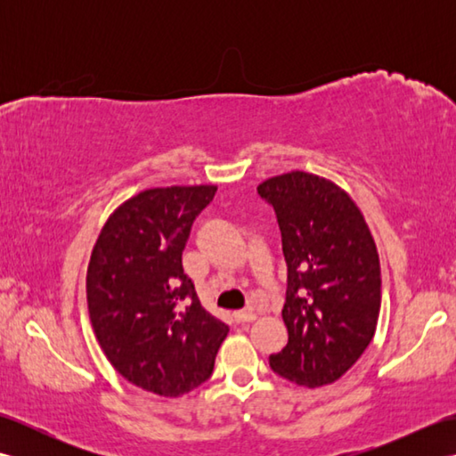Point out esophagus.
I'll list each match as a JSON object with an SVG mask.
<instances>
[{
  "instance_id": "esophagus-1",
  "label": "esophagus",
  "mask_w": 456,
  "mask_h": 456,
  "mask_svg": "<svg viewBox=\"0 0 456 456\" xmlns=\"http://www.w3.org/2000/svg\"><path fill=\"white\" fill-rule=\"evenodd\" d=\"M233 317L237 323H253L256 319V314L255 312H235Z\"/></svg>"
}]
</instances>
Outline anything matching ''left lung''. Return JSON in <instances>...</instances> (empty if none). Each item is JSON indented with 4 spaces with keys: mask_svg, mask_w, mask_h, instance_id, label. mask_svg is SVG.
Instances as JSON below:
<instances>
[{
    "mask_svg": "<svg viewBox=\"0 0 456 456\" xmlns=\"http://www.w3.org/2000/svg\"><path fill=\"white\" fill-rule=\"evenodd\" d=\"M258 193L276 211L288 265V345L270 366L297 386L333 384L376 333L382 280L372 233L353 198L317 174H280Z\"/></svg>",
    "mask_w": 456,
    "mask_h": 456,
    "instance_id": "1",
    "label": "left lung"
}]
</instances>
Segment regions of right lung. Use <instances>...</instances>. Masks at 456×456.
<instances>
[{
	"mask_svg": "<svg viewBox=\"0 0 456 456\" xmlns=\"http://www.w3.org/2000/svg\"><path fill=\"white\" fill-rule=\"evenodd\" d=\"M216 191L211 183L139 191L103 223L90 256L86 292L102 351L125 380L164 398L206 382L229 333L182 268L191 223Z\"/></svg>",
	"mask_w": 456,
	"mask_h": 456,
	"instance_id": "1",
	"label": "right lung"
}]
</instances>
